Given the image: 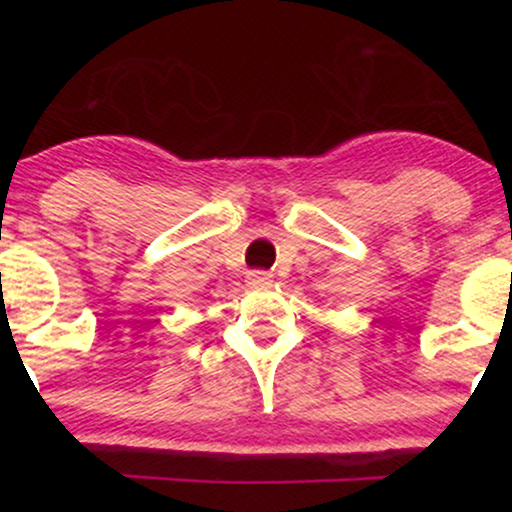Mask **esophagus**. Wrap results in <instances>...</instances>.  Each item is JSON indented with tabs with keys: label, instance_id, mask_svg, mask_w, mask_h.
<instances>
[{
	"label": "esophagus",
	"instance_id": "esophagus-1",
	"mask_svg": "<svg viewBox=\"0 0 512 512\" xmlns=\"http://www.w3.org/2000/svg\"><path fill=\"white\" fill-rule=\"evenodd\" d=\"M272 284V274L264 272V269H252L248 274V286L257 289V286H269Z\"/></svg>",
	"mask_w": 512,
	"mask_h": 512
}]
</instances>
